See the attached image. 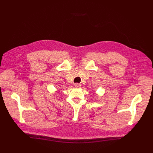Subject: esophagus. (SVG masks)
Here are the masks:
<instances>
[{"label":"esophagus","mask_w":153,"mask_h":153,"mask_svg":"<svg viewBox=\"0 0 153 153\" xmlns=\"http://www.w3.org/2000/svg\"><path fill=\"white\" fill-rule=\"evenodd\" d=\"M74 86L77 87H79L81 86V84H79V83H76V84H74Z\"/></svg>","instance_id":"esophagus-1"}]
</instances>
